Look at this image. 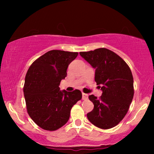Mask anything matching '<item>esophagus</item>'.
Masks as SVG:
<instances>
[{"mask_svg":"<svg viewBox=\"0 0 154 154\" xmlns=\"http://www.w3.org/2000/svg\"><path fill=\"white\" fill-rule=\"evenodd\" d=\"M88 94L83 93V94H82V99L84 100H88Z\"/></svg>","mask_w":154,"mask_h":154,"instance_id":"34e87169","label":"esophagus"}]
</instances>
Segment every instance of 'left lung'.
I'll return each mask as SVG.
<instances>
[{
    "instance_id": "8db88e82",
    "label": "left lung",
    "mask_w": 154,
    "mask_h": 154,
    "mask_svg": "<svg viewBox=\"0 0 154 154\" xmlns=\"http://www.w3.org/2000/svg\"><path fill=\"white\" fill-rule=\"evenodd\" d=\"M80 54L95 69L94 81L102 90L100 98L89 96L94 109L88 120L101 129L117 125L127 113L134 96L133 77L130 67L115 52L106 48L81 52Z\"/></svg>"
}]
</instances>
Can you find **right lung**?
Masks as SVG:
<instances>
[{"mask_svg": "<svg viewBox=\"0 0 154 154\" xmlns=\"http://www.w3.org/2000/svg\"><path fill=\"white\" fill-rule=\"evenodd\" d=\"M79 53L53 50L32 63L24 85L26 110L40 128L54 131L69 121L71 109L82 98L79 90L61 91L60 82L66 76L69 64Z\"/></svg>", "mask_w": 154, "mask_h": 154, "instance_id": "1", "label": "right lung"}]
</instances>
